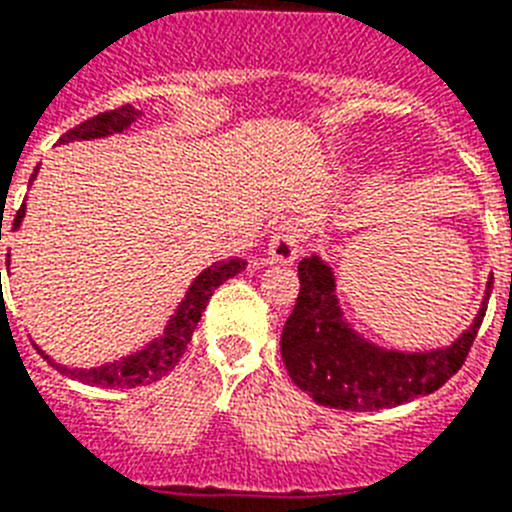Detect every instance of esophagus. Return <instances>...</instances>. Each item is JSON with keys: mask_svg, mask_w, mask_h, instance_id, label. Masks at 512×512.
Returning a JSON list of instances; mask_svg holds the SVG:
<instances>
[{"mask_svg": "<svg viewBox=\"0 0 512 512\" xmlns=\"http://www.w3.org/2000/svg\"><path fill=\"white\" fill-rule=\"evenodd\" d=\"M302 242H304V234L302 229H299V223L283 221L276 229V234H273V239H270L268 257L273 260V263H281V265L296 263L299 255H302Z\"/></svg>", "mask_w": 512, "mask_h": 512, "instance_id": "34e87169", "label": "esophagus"}]
</instances>
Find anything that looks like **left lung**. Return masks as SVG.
I'll use <instances>...</instances> for the list:
<instances>
[{"label":"left lung","mask_w":512,"mask_h":512,"mask_svg":"<svg viewBox=\"0 0 512 512\" xmlns=\"http://www.w3.org/2000/svg\"><path fill=\"white\" fill-rule=\"evenodd\" d=\"M336 273L320 255L299 263V296L281 333L289 377L320 406L377 411L435 393L466 362L492 294V276L479 312L461 336L429 351H401L369 341L341 307Z\"/></svg>","instance_id":"left-lung-1"}]
</instances>
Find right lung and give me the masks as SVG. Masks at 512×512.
Returning <instances> with one entry per match:
<instances>
[{"label":"right lung","mask_w":512,"mask_h":512,"mask_svg":"<svg viewBox=\"0 0 512 512\" xmlns=\"http://www.w3.org/2000/svg\"><path fill=\"white\" fill-rule=\"evenodd\" d=\"M140 117H143V111H137L135 106H122V109L106 111V114H98V117L88 119V122L77 124L75 130H70L67 135L59 137V145L77 143V140H103V137L122 135V132L130 130L132 124ZM38 169H41V166H36L33 176H30V184L36 182ZM23 218L25 203L23 208L17 210L12 231H17L23 226ZM7 260H10V255H7ZM244 268H247V260H242V257H229V260H218V263H210L208 268L200 270V273L192 278L190 286H187L182 302L176 304V309L171 312V317L166 320L161 333L150 338V341H145L137 351H130V354L119 356V359H111V362L96 364V367H67V364H57V359H51L38 343H33V346L41 351V356H44L51 367H57L62 375H67L70 380L83 382V385H98V388H137V385H150V382L161 380L163 375H169L171 369L176 367V362L182 359V354L187 351V343L192 341V333H195L197 322L203 317L213 291H216L223 281L239 276Z\"/></svg>","instance_id":"obj_1"}]
</instances>
